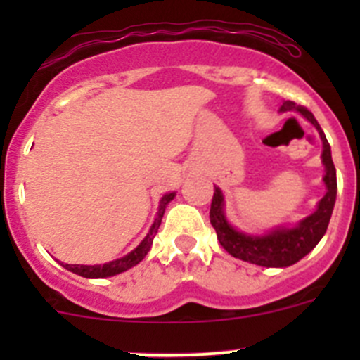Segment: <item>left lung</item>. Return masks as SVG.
I'll return each instance as SVG.
<instances>
[{"label":"left lung","mask_w":360,"mask_h":360,"mask_svg":"<svg viewBox=\"0 0 360 360\" xmlns=\"http://www.w3.org/2000/svg\"><path fill=\"white\" fill-rule=\"evenodd\" d=\"M296 111L303 118H307L311 125L317 129L322 141V165H324V181L326 195L317 203V209L310 216L303 217L294 226H275L263 235L245 233L237 230L228 221L224 212V195L221 188H216L210 203V224L217 233V240L231 254L248 263L259 264L266 268H285L303 259L315 245L321 242L328 230L329 219H331L333 209L336 202V169L331 158V146H329L326 134L322 132L321 125L307 108L297 106L292 101H284L281 106V112Z\"/></svg>","instance_id":"obj_1"}]
</instances>
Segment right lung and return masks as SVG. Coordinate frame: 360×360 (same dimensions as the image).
Here are the masks:
<instances>
[{
    "mask_svg": "<svg viewBox=\"0 0 360 360\" xmlns=\"http://www.w3.org/2000/svg\"><path fill=\"white\" fill-rule=\"evenodd\" d=\"M174 197H176V191L165 193L162 198H160L157 217H155V221H153V224H151L148 235L143 238V242H141L136 249L130 250V252L125 254L123 257H118V259H112V261H110V263H104V264H68V263L66 264L60 263V264H63L66 270L72 271V274L79 275V277H85V278L112 277V275H118V274H122V271H127L129 268L136 266V264L141 263V261L144 259V256L150 252L155 235H157L160 223H162L163 212H165L167 205H169L170 200H174Z\"/></svg>",
    "mask_w": 360,
    "mask_h": 360,
    "instance_id": "add662e5",
    "label": "right lung"
}]
</instances>
